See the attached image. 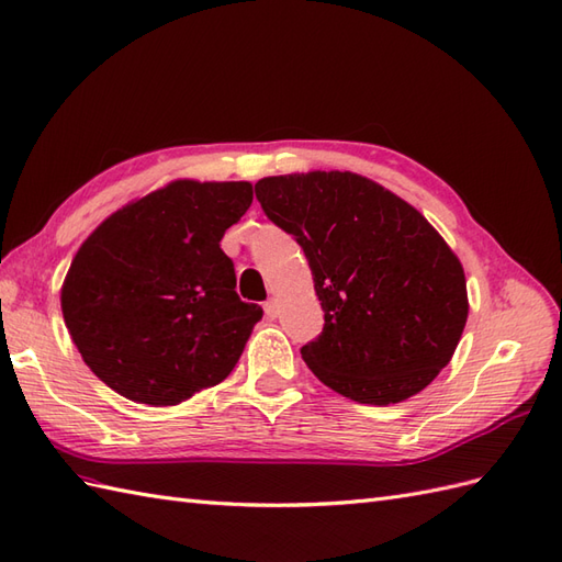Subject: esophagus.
Returning a JSON list of instances; mask_svg holds the SVG:
<instances>
[{"label": "esophagus", "instance_id": "obj_1", "mask_svg": "<svg viewBox=\"0 0 562 562\" xmlns=\"http://www.w3.org/2000/svg\"><path fill=\"white\" fill-rule=\"evenodd\" d=\"M263 311H266V315H268L270 321H272V318H278V313H280V304H278V299H268L266 304H263Z\"/></svg>", "mask_w": 562, "mask_h": 562}]
</instances>
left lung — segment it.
<instances>
[{"label": "left lung", "mask_w": 562, "mask_h": 562, "mask_svg": "<svg viewBox=\"0 0 562 562\" xmlns=\"http://www.w3.org/2000/svg\"><path fill=\"white\" fill-rule=\"evenodd\" d=\"M268 218L294 235L325 311L301 356L329 390L390 406L449 366L468 321L465 272L420 211L356 172L256 182Z\"/></svg>", "instance_id": "8db88e82"}]
</instances>
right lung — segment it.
<instances>
[{
  "label": "right lung",
  "instance_id": "1",
  "mask_svg": "<svg viewBox=\"0 0 562 562\" xmlns=\"http://www.w3.org/2000/svg\"><path fill=\"white\" fill-rule=\"evenodd\" d=\"M251 199L249 182L176 180L82 241L61 311L82 361L113 392L176 406L233 372L263 308L237 296L221 239Z\"/></svg>",
  "mask_w": 562,
  "mask_h": 562
}]
</instances>
